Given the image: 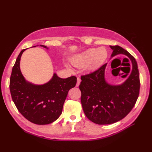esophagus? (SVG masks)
I'll list each match as a JSON object with an SVG mask.
<instances>
[{
  "instance_id": "34e87169",
  "label": "esophagus",
  "mask_w": 152,
  "mask_h": 152,
  "mask_svg": "<svg viewBox=\"0 0 152 152\" xmlns=\"http://www.w3.org/2000/svg\"><path fill=\"white\" fill-rule=\"evenodd\" d=\"M80 82H81V80H80V79L79 77H78L77 78V84H76V86L77 87H78L79 86V85H80Z\"/></svg>"
}]
</instances>
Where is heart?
<instances>
[{
	"label": "heart",
	"instance_id": "b5f03b06",
	"mask_svg": "<svg viewBox=\"0 0 152 152\" xmlns=\"http://www.w3.org/2000/svg\"><path fill=\"white\" fill-rule=\"evenodd\" d=\"M108 56V50L104 47L90 48L72 57L70 61L73 65L77 67L85 66L86 70L93 72L103 65Z\"/></svg>",
	"mask_w": 152,
	"mask_h": 152
}]
</instances>
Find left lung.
I'll use <instances>...</instances> for the list:
<instances>
[{
	"label": "left lung",
	"mask_w": 152,
	"mask_h": 152,
	"mask_svg": "<svg viewBox=\"0 0 152 152\" xmlns=\"http://www.w3.org/2000/svg\"><path fill=\"white\" fill-rule=\"evenodd\" d=\"M111 58L119 54L127 56L131 62L129 75L121 84H111L106 80V63L98 70L81 77L79 86L81 103L86 117L93 122L104 125L122 120L129 113L138 98L140 82L135 58L118 45L112 46Z\"/></svg>",
	"instance_id": "left-lung-1"
}]
</instances>
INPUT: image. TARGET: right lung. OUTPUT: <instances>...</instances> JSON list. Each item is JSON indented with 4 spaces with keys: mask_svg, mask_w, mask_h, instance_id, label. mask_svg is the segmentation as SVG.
<instances>
[{
    "mask_svg": "<svg viewBox=\"0 0 152 152\" xmlns=\"http://www.w3.org/2000/svg\"><path fill=\"white\" fill-rule=\"evenodd\" d=\"M40 46L49 49L45 45ZM25 50L20 52L12 68L10 84L11 97L18 111L27 120L38 125L49 124L61 115L68 91L75 86L77 78L62 79L54 73L50 80L43 84L26 80L20 70L21 57Z\"/></svg>",
    "mask_w": 152,
    "mask_h": 152,
    "instance_id": "1",
    "label": "right lung"
}]
</instances>
